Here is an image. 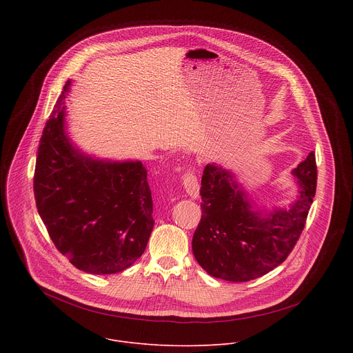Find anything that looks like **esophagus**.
Segmentation results:
<instances>
[{
    "label": "esophagus",
    "mask_w": 353,
    "mask_h": 353,
    "mask_svg": "<svg viewBox=\"0 0 353 353\" xmlns=\"http://www.w3.org/2000/svg\"><path fill=\"white\" fill-rule=\"evenodd\" d=\"M183 185H184L187 194H188L191 198H196V196L199 195V183H198L196 173H195L194 170H188V172L184 174Z\"/></svg>",
    "instance_id": "1"
}]
</instances>
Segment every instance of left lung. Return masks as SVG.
<instances>
[{"mask_svg": "<svg viewBox=\"0 0 353 353\" xmlns=\"http://www.w3.org/2000/svg\"><path fill=\"white\" fill-rule=\"evenodd\" d=\"M293 174L299 199L288 210L265 214L251 211L250 201L234 176L207 165L201 180V221L192 236V253L210 275L229 282L260 278L292 253L313 204L317 188L316 155L310 152Z\"/></svg>", "mask_w": 353, "mask_h": 353, "instance_id": "8db88e82", "label": "left lung"}]
</instances>
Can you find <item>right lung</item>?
<instances>
[{
  "mask_svg": "<svg viewBox=\"0 0 353 353\" xmlns=\"http://www.w3.org/2000/svg\"><path fill=\"white\" fill-rule=\"evenodd\" d=\"M39 142L33 191L50 239L78 270L96 275L131 267L154 229V204L141 162H100L78 154L64 132L65 94Z\"/></svg>",
  "mask_w": 353,
  "mask_h": 353,
  "instance_id": "add662e5",
  "label": "right lung"
}]
</instances>
